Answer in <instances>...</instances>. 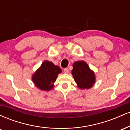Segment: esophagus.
<instances>
[{"label": "esophagus", "mask_w": 130, "mask_h": 130, "mask_svg": "<svg viewBox=\"0 0 130 130\" xmlns=\"http://www.w3.org/2000/svg\"><path fill=\"white\" fill-rule=\"evenodd\" d=\"M63 71L65 73H69V69L68 68H64Z\"/></svg>", "instance_id": "34e87169"}]
</instances>
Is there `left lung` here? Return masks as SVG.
I'll return each instance as SVG.
<instances>
[{"label":"left lung","instance_id":"8db88e82","mask_svg":"<svg viewBox=\"0 0 130 130\" xmlns=\"http://www.w3.org/2000/svg\"><path fill=\"white\" fill-rule=\"evenodd\" d=\"M73 76L80 89H89L95 83V73L84 61H77L73 65Z\"/></svg>","mask_w":130,"mask_h":130}]
</instances>
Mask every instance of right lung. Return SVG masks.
<instances>
[{"label": "right lung", "instance_id": "add662e5", "mask_svg": "<svg viewBox=\"0 0 130 130\" xmlns=\"http://www.w3.org/2000/svg\"><path fill=\"white\" fill-rule=\"evenodd\" d=\"M62 73L59 67L53 62L45 60L32 76V81L41 90L49 91L54 88V83L58 74Z\"/></svg>", "mask_w": 130, "mask_h": 130}]
</instances>
